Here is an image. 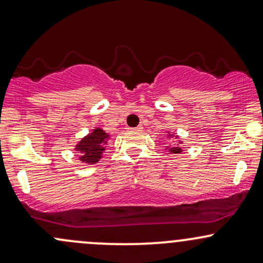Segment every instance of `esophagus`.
<instances>
[{"instance_id": "obj_1", "label": "esophagus", "mask_w": 263, "mask_h": 263, "mask_svg": "<svg viewBox=\"0 0 263 263\" xmlns=\"http://www.w3.org/2000/svg\"><path fill=\"white\" fill-rule=\"evenodd\" d=\"M132 130H133V132H138V133H139V132L143 130V126L139 125V126H137V128H132Z\"/></svg>"}]
</instances>
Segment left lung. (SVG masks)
<instances>
[{
	"mask_svg": "<svg viewBox=\"0 0 263 263\" xmlns=\"http://www.w3.org/2000/svg\"><path fill=\"white\" fill-rule=\"evenodd\" d=\"M171 152L172 153H179V152H182V149H180L179 146H172Z\"/></svg>",
	"mask_w": 263,
	"mask_h": 263,
	"instance_id": "obj_1",
	"label": "left lung"
}]
</instances>
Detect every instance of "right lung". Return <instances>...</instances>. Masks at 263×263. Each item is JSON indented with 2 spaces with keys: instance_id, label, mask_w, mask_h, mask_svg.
I'll return each mask as SVG.
<instances>
[{
  "instance_id": "1",
  "label": "right lung",
  "mask_w": 263,
  "mask_h": 263,
  "mask_svg": "<svg viewBox=\"0 0 263 263\" xmlns=\"http://www.w3.org/2000/svg\"><path fill=\"white\" fill-rule=\"evenodd\" d=\"M108 135L101 129H95L91 134L84 138L79 145L76 146L80 152V159L85 163H97L101 158V154L104 152V145L108 140Z\"/></svg>"
}]
</instances>
